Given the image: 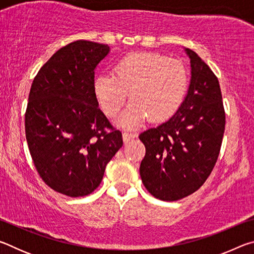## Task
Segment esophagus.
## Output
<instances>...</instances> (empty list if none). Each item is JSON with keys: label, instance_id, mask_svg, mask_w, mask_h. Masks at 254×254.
Here are the masks:
<instances>
[{"label": "esophagus", "instance_id": "esophagus-1", "mask_svg": "<svg viewBox=\"0 0 254 254\" xmlns=\"http://www.w3.org/2000/svg\"><path fill=\"white\" fill-rule=\"evenodd\" d=\"M135 136H136L135 133H132V132H127V131H124V132H123V141H124V143H127V142H130V141H131V140H133V139H134Z\"/></svg>", "mask_w": 254, "mask_h": 254}]
</instances>
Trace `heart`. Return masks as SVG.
<instances>
[{"mask_svg": "<svg viewBox=\"0 0 254 254\" xmlns=\"http://www.w3.org/2000/svg\"><path fill=\"white\" fill-rule=\"evenodd\" d=\"M188 87V74L178 60L157 53L127 55L114 66V74H103L94 81V94L109 117L117 115L130 92V105L119 123L133 127L145 119L165 121L179 110Z\"/></svg>", "mask_w": 254, "mask_h": 254, "instance_id": "1", "label": "heart"}]
</instances>
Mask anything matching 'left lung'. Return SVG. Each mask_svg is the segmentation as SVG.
I'll return each mask as SVG.
<instances>
[{"mask_svg": "<svg viewBox=\"0 0 254 254\" xmlns=\"http://www.w3.org/2000/svg\"><path fill=\"white\" fill-rule=\"evenodd\" d=\"M187 96L174 117L139 135L145 147L140 175L149 192L178 200L203 186L220 154L225 111L216 75L195 51Z\"/></svg>", "mask_w": 254, "mask_h": 254, "instance_id": "8db88e82", "label": "left lung"}]
</instances>
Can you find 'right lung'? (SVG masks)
Masks as SVG:
<instances>
[{
  "instance_id": "1",
  "label": "right lung",
  "mask_w": 254,
  "mask_h": 254,
  "mask_svg": "<svg viewBox=\"0 0 254 254\" xmlns=\"http://www.w3.org/2000/svg\"><path fill=\"white\" fill-rule=\"evenodd\" d=\"M109 51L97 42H70L32 81L24 117L29 151L41 179L63 195L95 190L123 145L121 131L100 110L94 94V69Z\"/></svg>"
}]
</instances>
